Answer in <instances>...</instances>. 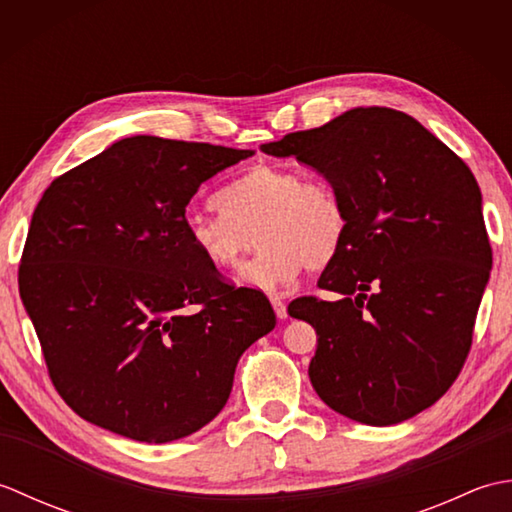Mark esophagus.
<instances>
[{"mask_svg": "<svg viewBox=\"0 0 512 512\" xmlns=\"http://www.w3.org/2000/svg\"><path fill=\"white\" fill-rule=\"evenodd\" d=\"M270 303H273V310H275V314H277L279 319H286V317H288V308H286L284 299L273 295V297H270Z\"/></svg>", "mask_w": 512, "mask_h": 512, "instance_id": "esophagus-1", "label": "esophagus"}]
</instances>
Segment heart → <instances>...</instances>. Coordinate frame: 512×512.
I'll return each instance as SVG.
<instances>
[{"instance_id": "obj_1", "label": "heart", "mask_w": 512, "mask_h": 512, "mask_svg": "<svg viewBox=\"0 0 512 512\" xmlns=\"http://www.w3.org/2000/svg\"><path fill=\"white\" fill-rule=\"evenodd\" d=\"M215 213L184 222L191 248L213 268H235L255 235L262 242L239 270L246 286L275 290L303 268H328L347 237V206L328 180L306 178L295 167L255 165L215 193Z\"/></svg>"}]
</instances>
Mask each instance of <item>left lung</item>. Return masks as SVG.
<instances>
[{
    "mask_svg": "<svg viewBox=\"0 0 512 512\" xmlns=\"http://www.w3.org/2000/svg\"><path fill=\"white\" fill-rule=\"evenodd\" d=\"M317 169L347 206V237L290 317L317 330L310 383L341 416L387 427L447 394L469 356L493 250L482 193L416 118L354 107L262 145Z\"/></svg>",
    "mask_w": 512,
    "mask_h": 512,
    "instance_id": "8db88e82",
    "label": "left lung"
}]
</instances>
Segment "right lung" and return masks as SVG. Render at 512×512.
<instances>
[{
  "instance_id": "add662e5",
  "label": "right lung",
  "mask_w": 512,
  "mask_h": 512,
  "mask_svg": "<svg viewBox=\"0 0 512 512\" xmlns=\"http://www.w3.org/2000/svg\"><path fill=\"white\" fill-rule=\"evenodd\" d=\"M255 151L123 138L52 180L28 228L19 295L72 411L171 442L226 405L239 356L275 328L264 292L226 284L191 248L200 184Z\"/></svg>"
}]
</instances>
